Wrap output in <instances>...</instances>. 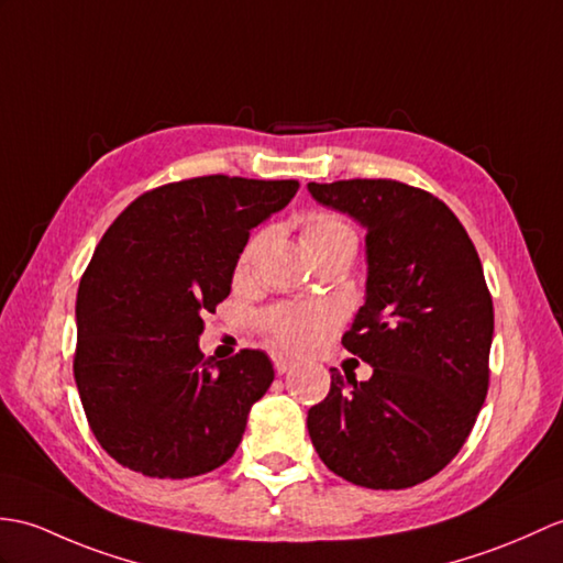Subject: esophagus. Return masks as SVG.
<instances>
[{
  "mask_svg": "<svg viewBox=\"0 0 563 563\" xmlns=\"http://www.w3.org/2000/svg\"><path fill=\"white\" fill-rule=\"evenodd\" d=\"M273 367H276L278 374H285L287 369L295 367V360L285 357V355H273Z\"/></svg>",
  "mask_w": 563,
  "mask_h": 563,
  "instance_id": "1",
  "label": "esophagus"
}]
</instances>
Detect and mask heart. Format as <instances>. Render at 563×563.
<instances>
[{
	"label": "heart",
	"instance_id": "1",
	"mask_svg": "<svg viewBox=\"0 0 563 563\" xmlns=\"http://www.w3.org/2000/svg\"><path fill=\"white\" fill-rule=\"evenodd\" d=\"M341 238H355V230H352L345 220L335 218L331 213H311L305 222V242L311 244H323L331 240ZM357 240V238H355ZM258 240H252L246 244L242 254V264L252 258L256 252ZM331 321V313L323 309H311V307H283L278 311L268 313L266 329L273 335V341L280 343L283 347L290 350H309L321 341L325 325Z\"/></svg>",
	"mask_w": 563,
	"mask_h": 563
}]
</instances>
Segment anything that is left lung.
<instances>
[{
    "label": "left lung",
    "instance_id": "left-lung-1",
    "mask_svg": "<svg viewBox=\"0 0 563 563\" xmlns=\"http://www.w3.org/2000/svg\"><path fill=\"white\" fill-rule=\"evenodd\" d=\"M321 206L367 230V295L343 345L369 382L331 369L307 412L313 449L367 489H408L463 449L489 388L494 307L461 220L396 179L309 181Z\"/></svg>",
    "mask_w": 563,
    "mask_h": 563
}]
</instances>
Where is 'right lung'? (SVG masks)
<instances>
[{
    "mask_svg": "<svg viewBox=\"0 0 563 563\" xmlns=\"http://www.w3.org/2000/svg\"><path fill=\"white\" fill-rule=\"evenodd\" d=\"M297 189L295 179L194 177L139 196L102 234L76 295L74 378L120 465L187 479L238 451L276 372L261 350L206 360L199 335L252 230Z\"/></svg>",
    "mask_w": 563,
    "mask_h": 563,
    "instance_id": "1",
    "label": "right lung"
}]
</instances>
